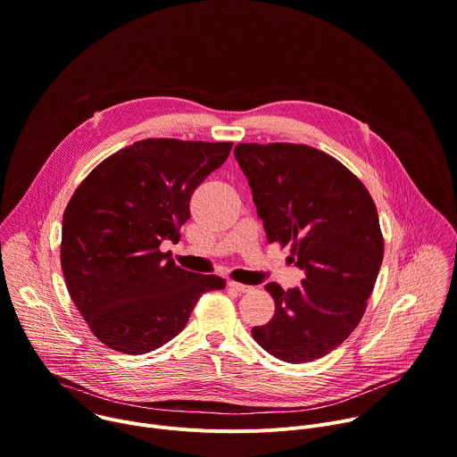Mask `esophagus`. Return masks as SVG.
<instances>
[{"label":"esophagus","instance_id":"34e87169","mask_svg":"<svg viewBox=\"0 0 457 457\" xmlns=\"http://www.w3.org/2000/svg\"><path fill=\"white\" fill-rule=\"evenodd\" d=\"M228 286H229L233 291H237V293H247V291H251L249 286H244V284H238V282H229Z\"/></svg>","mask_w":457,"mask_h":457}]
</instances>
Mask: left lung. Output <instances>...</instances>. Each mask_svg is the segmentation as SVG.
<instances>
[{"label":"left lung","mask_w":457,"mask_h":457,"mask_svg":"<svg viewBox=\"0 0 457 457\" xmlns=\"http://www.w3.org/2000/svg\"><path fill=\"white\" fill-rule=\"evenodd\" d=\"M270 244H291L298 287L271 282L275 316L254 342L287 363L318 360L360 323L383 260V237L367 187L337 159L305 145H237Z\"/></svg>","instance_id":"8db88e82"}]
</instances>
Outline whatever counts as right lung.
Masks as SVG:
<instances>
[{
    "label": "right lung",
    "instance_id": "obj_1",
    "mask_svg": "<svg viewBox=\"0 0 457 457\" xmlns=\"http://www.w3.org/2000/svg\"><path fill=\"white\" fill-rule=\"evenodd\" d=\"M233 143L145 139L103 161L62 213L61 270L92 333L110 349L145 354L175 338L217 275L175 266L189 201Z\"/></svg>",
    "mask_w": 457,
    "mask_h": 457
}]
</instances>
